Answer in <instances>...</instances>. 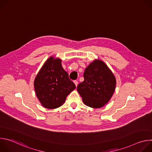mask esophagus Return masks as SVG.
Returning <instances> with one entry per match:
<instances>
[{"instance_id": "obj_1", "label": "esophagus", "mask_w": 152, "mask_h": 152, "mask_svg": "<svg viewBox=\"0 0 152 152\" xmlns=\"http://www.w3.org/2000/svg\"><path fill=\"white\" fill-rule=\"evenodd\" d=\"M74 83H75V85L77 86V84H78V82H77V80H74Z\"/></svg>"}]
</instances>
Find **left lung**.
<instances>
[{"instance_id":"obj_1","label":"left lung","mask_w":152,"mask_h":152,"mask_svg":"<svg viewBox=\"0 0 152 152\" xmlns=\"http://www.w3.org/2000/svg\"><path fill=\"white\" fill-rule=\"evenodd\" d=\"M84 80L77 86L83 103L93 108L103 107L112 97L116 86L114 74L104 62L94 60L86 68Z\"/></svg>"}]
</instances>
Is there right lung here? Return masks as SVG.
Masks as SVG:
<instances>
[{
  "label": "right lung",
  "instance_id": "add662e5",
  "mask_svg": "<svg viewBox=\"0 0 152 152\" xmlns=\"http://www.w3.org/2000/svg\"><path fill=\"white\" fill-rule=\"evenodd\" d=\"M34 88L41 104L48 109H55L62 105L76 85L62 67L61 60L51 56L37 74Z\"/></svg>",
  "mask_w": 152,
  "mask_h": 152
}]
</instances>
